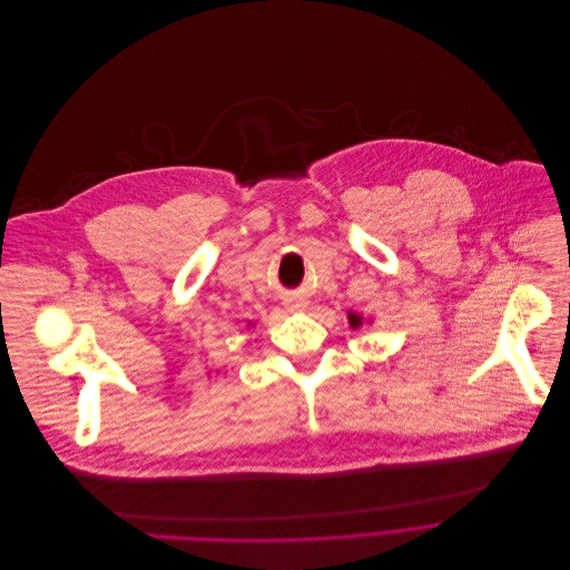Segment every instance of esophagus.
I'll return each instance as SVG.
<instances>
[{"mask_svg":"<svg viewBox=\"0 0 570 570\" xmlns=\"http://www.w3.org/2000/svg\"><path fill=\"white\" fill-rule=\"evenodd\" d=\"M287 307H289V309H303L305 303H303V301H287Z\"/></svg>","mask_w":570,"mask_h":570,"instance_id":"esophagus-1","label":"esophagus"}]
</instances>
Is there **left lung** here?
Masks as SVG:
<instances>
[{
    "label": "left lung",
    "mask_w": 570,
    "mask_h": 570,
    "mask_svg": "<svg viewBox=\"0 0 570 570\" xmlns=\"http://www.w3.org/2000/svg\"><path fill=\"white\" fill-rule=\"evenodd\" d=\"M348 321H351V325H353V327H357V325H360V323H362V318H360V316H357V314H353V312H351V314H348Z\"/></svg>",
    "instance_id": "1"
}]
</instances>
